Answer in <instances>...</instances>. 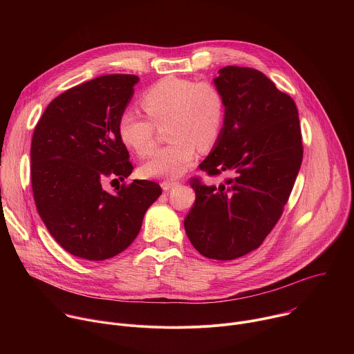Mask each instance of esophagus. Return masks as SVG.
Here are the masks:
<instances>
[{
    "label": "esophagus",
    "mask_w": 354,
    "mask_h": 354,
    "mask_svg": "<svg viewBox=\"0 0 354 354\" xmlns=\"http://www.w3.org/2000/svg\"><path fill=\"white\" fill-rule=\"evenodd\" d=\"M178 185H179L178 182H169V180H165V182H162V183H161V187H162V190L168 192V190H171V189L176 187Z\"/></svg>",
    "instance_id": "obj_1"
}]
</instances>
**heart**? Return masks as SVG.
<instances>
[{"instance_id":"heart-1","label":"heart","mask_w":354,"mask_h":354,"mask_svg":"<svg viewBox=\"0 0 354 354\" xmlns=\"http://www.w3.org/2000/svg\"><path fill=\"white\" fill-rule=\"evenodd\" d=\"M141 108L149 120L126 111L118 131L126 147L147 157L156 147V126L167 123L172 141L158 149L140 169L151 179H176L193 164L196 149L209 151L218 141L225 120V97L209 81L169 75L151 85L141 97Z\"/></svg>"}]
</instances>
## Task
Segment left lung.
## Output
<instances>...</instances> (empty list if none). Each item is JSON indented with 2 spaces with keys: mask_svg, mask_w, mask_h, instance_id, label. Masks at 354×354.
<instances>
[{
  "mask_svg": "<svg viewBox=\"0 0 354 354\" xmlns=\"http://www.w3.org/2000/svg\"><path fill=\"white\" fill-rule=\"evenodd\" d=\"M214 85L225 97L221 136L198 165L220 183L190 182L196 201L185 231L198 254L232 261L261 246L279 221L302 161L294 100L261 71L228 66Z\"/></svg>",
  "mask_w": 354,
  "mask_h": 354,
  "instance_id": "8db88e82",
  "label": "left lung"
}]
</instances>
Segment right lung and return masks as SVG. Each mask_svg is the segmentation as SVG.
Wrapping results in <instances>:
<instances>
[{
    "label": "right lung",
    "mask_w": 354,
    "mask_h": 354,
    "mask_svg": "<svg viewBox=\"0 0 354 354\" xmlns=\"http://www.w3.org/2000/svg\"><path fill=\"white\" fill-rule=\"evenodd\" d=\"M137 75L112 74L67 89L48 104L32 137L30 176L37 213L71 255L111 259L131 245L147 209L162 193L158 183L133 180L115 194L109 179L133 171L118 123Z\"/></svg>",
    "instance_id": "obj_1"
}]
</instances>
